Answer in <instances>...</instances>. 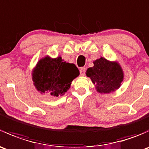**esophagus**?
<instances>
[{
  "mask_svg": "<svg viewBox=\"0 0 149 149\" xmlns=\"http://www.w3.org/2000/svg\"><path fill=\"white\" fill-rule=\"evenodd\" d=\"M85 72H86V68H81L80 69V75L81 76H84L85 75Z\"/></svg>",
  "mask_w": 149,
  "mask_h": 149,
  "instance_id": "34e87169",
  "label": "esophagus"
}]
</instances>
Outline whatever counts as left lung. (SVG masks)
<instances>
[{"mask_svg": "<svg viewBox=\"0 0 149 149\" xmlns=\"http://www.w3.org/2000/svg\"><path fill=\"white\" fill-rule=\"evenodd\" d=\"M94 66L86 72L95 85L96 91L100 94H109L120 87L124 79V72L118 61H110L101 57L93 62Z\"/></svg>", "mask_w": 149, "mask_h": 149, "instance_id": "1", "label": "left lung"}]
</instances>
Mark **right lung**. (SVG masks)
Returning <instances> with one entry per match:
<instances>
[{
  "label": "right lung",
  "instance_id": "add662e5",
  "mask_svg": "<svg viewBox=\"0 0 149 149\" xmlns=\"http://www.w3.org/2000/svg\"><path fill=\"white\" fill-rule=\"evenodd\" d=\"M79 70L61 56L52 58L49 55L40 59L31 71V79L36 89L41 94L47 93L53 97L63 96L68 91Z\"/></svg>",
  "mask_w": 149,
  "mask_h": 149
}]
</instances>
